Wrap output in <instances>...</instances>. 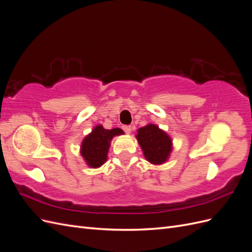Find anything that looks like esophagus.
<instances>
[{
    "mask_svg": "<svg viewBox=\"0 0 252 252\" xmlns=\"http://www.w3.org/2000/svg\"><path fill=\"white\" fill-rule=\"evenodd\" d=\"M122 128H123V130H124L127 134H129V133L131 132V127H130V126H127V125H125V126H123Z\"/></svg>",
    "mask_w": 252,
    "mask_h": 252,
    "instance_id": "1",
    "label": "esophagus"
}]
</instances>
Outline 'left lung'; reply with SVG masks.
<instances>
[{
	"label": "left lung",
	"mask_w": 252,
	"mask_h": 252,
	"mask_svg": "<svg viewBox=\"0 0 252 252\" xmlns=\"http://www.w3.org/2000/svg\"><path fill=\"white\" fill-rule=\"evenodd\" d=\"M135 138L149 163L162 165L168 161L173 149L172 139L158 125L149 123L139 128Z\"/></svg>",
	"instance_id": "obj_1"
}]
</instances>
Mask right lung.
<instances>
[{"mask_svg":"<svg viewBox=\"0 0 252 252\" xmlns=\"http://www.w3.org/2000/svg\"><path fill=\"white\" fill-rule=\"evenodd\" d=\"M121 134H124L121 128L105 129L102 125H96L84 138L80 154L90 168H98L107 161L111 141Z\"/></svg>","mask_w":252,"mask_h":252,"instance_id":"add662e5","label":"right lung"}]
</instances>
